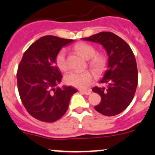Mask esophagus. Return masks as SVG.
<instances>
[{
	"mask_svg": "<svg viewBox=\"0 0 155 155\" xmlns=\"http://www.w3.org/2000/svg\"><path fill=\"white\" fill-rule=\"evenodd\" d=\"M79 91L81 92V93L84 94H86V95H89L91 93L90 90H82V89H80V90H79Z\"/></svg>",
	"mask_w": 155,
	"mask_h": 155,
	"instance_id": "34e87169",
	"label": "esophagus"
}]
</instances>
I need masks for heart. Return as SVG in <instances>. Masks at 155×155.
I'll use <instances>...</instances> for the list:
<instances>
[{
    "label": "heart",
    "instance_id": "b5f03b06",
    "mask_svg": "<svg viewBox=\"0 0 155 155\" xmlns=\"http://www.w3.org/2000/svg\"><path fill=\"white\" fill-rule=\"evenodd\" d=\"M74 48L84 58L89 59V65L96 73H101L107 65V57L103 53L96 54V49L93 46L85 43H79L75 45ZM55 64L58 68L61 71L68 69L67 61V51L61 48L55 56ZM94 75L90 70L71 71L65 76V82L79 88H85L93 81Z\"/></svg>",
    "mask_w": 155,
    "mask_h": 155
}]
</instances>
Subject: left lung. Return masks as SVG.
I'll return each mask as SVG.
<instances>
[{
	"instance_id": "left-lung-1",
	"label": "left lung",
	"mask_w": 155,
	"mask_h": 155,
	"mask_svg": "<svg viewBox=\"0 0 155 155\" xmlns=\"http://www.w3.org/2000/svg\"><path fill=\"white\" fill-rule=\"evenodd\" d=\"M82 40L101 43L108 55L107 70L100 82L107 87L92 88L101 97L95 110L107 116L118 115L130 105L137 87L138 70L134 52L124 40L112 32H100Z\"/></svg>"
}]
</instances>
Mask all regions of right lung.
<instances>
[{"label":"right lung","mask_w":155,"mask_h":155,"mask_svg":"<svg viewBox=\"0 0 155 155\" xmlns=\"http://www.w3.org/2000/svg\"><path fill=\"white\" fill-rule=\"evenodd\" d=\"M73 41L45 36L29 46L20 61L16 74L20 98L30 115L39 121L54 122L61 118L72 95L77 92L71 86L54 88L62 79L55 56Z\"/></svg>","instance_id":"obj_1"}]
</instances>
